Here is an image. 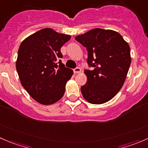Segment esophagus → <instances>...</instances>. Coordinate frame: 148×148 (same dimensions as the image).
Listing matches in <instances>:
<instances>
[{
	"mask_svg": "<svg viewBox=\"0 0 148 148\" xmlns=\"http://www.w3.org/2000/svg\"><path fill=\"white\" fill-rule=\"evenodd\" d=\"M74 74H80V73H81V69H80V68H76L75 69H74Z\"/></svg>",
	"mask_w": 148,
	"mask_h": 148,
	"instance_id": "34e87169",
	"label": "esophagus"
}]
</instances>
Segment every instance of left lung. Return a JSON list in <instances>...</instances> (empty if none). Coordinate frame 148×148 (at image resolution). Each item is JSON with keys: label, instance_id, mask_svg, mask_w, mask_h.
<instances>
[{"label": "left lung", "instance_id": "1", "mask_svg": "<svg viewBox=\"0 0 148 148\" xmlns=\"http://www.w3.org/2000/svg\"><path fill=\"white\" fill-rule=\"evenodd\" d=\"M75 39L87 48V63L94 67L84 71L87 80L81 87L83 97L92 104L109 101L122 87L131 64L128 42L117 32L100 28Z\"/></svg>", "mask_w": 148, "mask_h": 148}]
</instances>
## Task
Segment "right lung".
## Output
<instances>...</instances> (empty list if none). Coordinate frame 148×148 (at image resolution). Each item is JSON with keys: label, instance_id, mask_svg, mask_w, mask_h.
I'll return each mask as SVG.
<instances>
[{"label": "right lung", "instance_id": "1", "mask_svg": "<svg viewBox=\"0 0 148 148\" xmlns=\"http://www.w3.org/2000/svg\"><path fill=\"white\" fill-rule=\"evenodd\" d=\"M71 39L44 28L24 40L18 51L16 68L21 85L38 103L52 105L61 100L73 71L60 61L61 48Z\"/></svg>", "mask_w": 148, "mask_h": 148}]
</instances>
